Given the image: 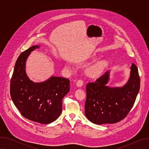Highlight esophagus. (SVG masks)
Listing matches in <instances>:
<instances>
[{
    "label": "esophagus",
    "instance_id": "34e87169",
    "mask_svg": "<svg viewBox=\"0 0 149 149\" xmlns=\"http://www.w3.org/2000/svg\"><path fill=\"white\" fill-rule=\"evenodd\" d=\"M83 84H84V81H83V80H82V79H79V80H78L77 82V83H76L77 86L78 87H80L82 86Z\"/></svg>",
    "mask_w": 149,
    "mask_h": 149
}]
</instances>
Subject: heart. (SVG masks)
<instances>
[{"label":"heart","instance_id":"heart-1","mask_svg":"<svg viewBox=\"0 0 149 149\" xmlns=\"http://www.w3.org/2000/svg\"><path fill=\"white\" fill-rule=\"evenodd\" d=\"M102 68V65L101 63H97L96 65L93 66L88 70V73L90 75L97 74Z\"/></svg>","mask_w":149,"mask_h":149}]
</instances>
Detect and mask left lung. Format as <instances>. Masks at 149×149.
<instances>
[{"mask_svg": "<svg viewBox=\"0 0 149 149\" xmlns=\"http://www.w3.org/2000/svg\"><path fill=\"white\" fill-rule=\"evenodd\" d=\"M130 68V78L124 87L110 88L107 86L109 71L95 82L87 84L85 114L91 122L96 124H114L123 120L129 114L140 86L138 68L133 63Z\"/></svg>", "mask_w": 149, "mask_h": 149, "instance_id": "left-lung-1", "label": "left lung"}]
</instances>
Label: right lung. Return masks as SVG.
Segmentation results:
<instances>
[{
	"label": "right lung",
	"mask_w": 149,
	"mask_h": 149,
	"mask_svg": "<svg viewBox=\"0 0 149 149\" xmlns=\"http://www.w3.org/2000/svg\"><path fill=\"white\" fill-rule=\"evenodd\" d=\"M32 46L18 57L10 80V93L15 105L25 118L40 124L56 120L62 109V99L70 91L68 79L51 77L43 82L31 81L25 72V62Z\"/></svg>",
	"instance_id": "add662e5"
}]
</instances>
